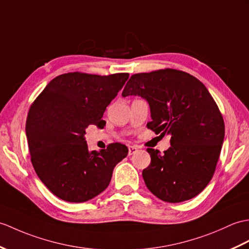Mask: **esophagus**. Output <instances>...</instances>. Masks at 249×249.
<instances>
[{
    "instance_id": "1",
    "label": "esophagus",
    "mask_w": 249,
    "mask_h": 249,
    "mask_svg": "<svg viewBox=\"0 0 249 249\" xmlns=\"http://www.w3.org/2000/svg\"><path fill=\"white\" fill-rule=\"evenodd\" d=\"M138 152V147L136 145H129L128 146V154L132 155V154H136Z\"/></svg>"
}]
</instances>
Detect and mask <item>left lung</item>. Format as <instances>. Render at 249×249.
Masks as SVG:
<instances>
[{
	"instance_id": "obj_1",
	"label": "left lung",
	"mask_w": 249,
	"mask_h": 249,
	"mask_svg": "<svg viewBox=\"0 0 249 249\" xmlns=\"http://www.w3.org/2000/svg\"><path fill=\"white\" fill-rule=\"evenodd\" d=\"M128 95L148 103L149 129L171 136V147L163 154L147 148L151 164L142 172L147 189L167 203L195 197L214 174L225 136L223 117L209 91L192 75L165 69L132 75L122 92Z\"/></svg>"
}]
</instances>
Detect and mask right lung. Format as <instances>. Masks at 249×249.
<instances>
[{
  "label": "right lung",
  "mask_w": 249,
  "mask_h": 249,
  "mask_svg": "<svg viewBox=\"0 0 249 249\" xmlns=\"http://www.w3.org/2000/svg\"><path fill=\"white\" fill-rule=\"evenodd\" d=\"M128 77V73L62 74L33 103L25 126L31 160L40 180L57 197L70 203L95 197L128 154L121 143L89 152L85 138L89 125L106 124L102 120L106 107Z\"/></svg>",
  "instance_id": "1"
}]
</instances>
